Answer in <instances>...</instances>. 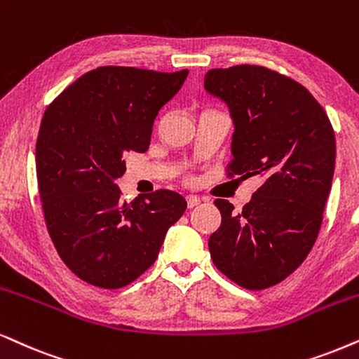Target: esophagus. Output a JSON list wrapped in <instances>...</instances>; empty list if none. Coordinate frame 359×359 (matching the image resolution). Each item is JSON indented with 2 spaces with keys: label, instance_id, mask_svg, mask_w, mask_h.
Segmentation results:
<instances>
[{
  "label": "esophagus",
  "instance_id": "34e87169",
  "mask_svg": "<svg viewBox=\"0 0 359 359\" xmlns=\"http://www.w3.org/2000/svg\"><path fill=\"white\" fill-rule=\"evenodd\" d=\"M185 201H187V207L189 208H192V207L198 205V203H201V198H198L197 195H187V197H185Z\"/></svg>",
  "mask_w": 359,
  "mask_h": 359
}]
</instances>
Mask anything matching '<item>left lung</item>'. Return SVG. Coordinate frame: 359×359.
I'll use <instances>...</instances> for the list:
<instances>
[{
	"label": "left lung",
	"instance_id": "obj_1",
	"mask_svg": "<svg viewBox=\"0 0 359 359\" xmlns=\"http://www.w3.org/2000/svg\"><path fill=\"white\" fill-rule=\"evenodd\" d=\"M203 88L233 121L229 174L262 179L240 213L213 202L222 224L208 250L240 287L269 288L302 265L318 237L337 157L333 127L308 89L266 67L210 69Z\"/></svg>",
	"mask_w": 359,
	"mask_h": 359
}]
</instances>
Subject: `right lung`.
<instances>
[{"instance_id": "1", "label": "right lung", "mask_w": 359, "mask_h": 359, "mask_svg": "<svg viewBox=\"0 0 359 359\" xmlns=\"http://www.w3.org/2000/svg\"><path fill=\"white\" fill-rule=\"evenodd\" d=\"M189 71L102 66L49 104L36 142V175L54 247L72 273L99 288L129 285L156 262L187 202L172 190L121 201L126 154L146 152L164 104Z\"/></svg>"}]
</instances>
